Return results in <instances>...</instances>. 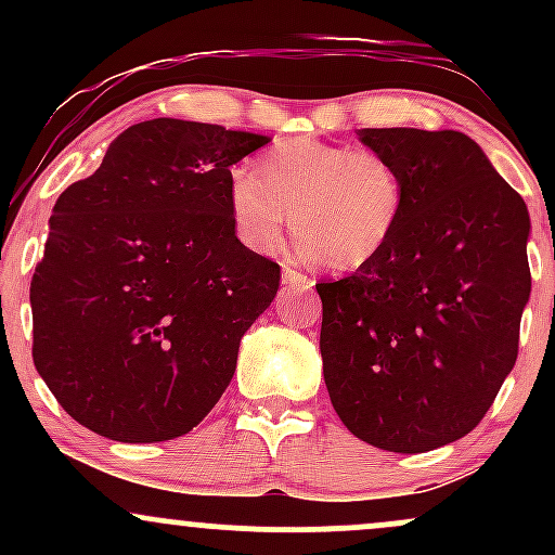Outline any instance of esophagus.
Returning a JSON list of instances; mask_svg holds the SVG:
<instances>
[{"label":"esophagus","instance_id":"1","mask_svg":"<svg viewBox=\"0 0 555 555\" xmlns=\"http://www.w3.org/2000/svg\"><path fill=\"white\" fill-rule=\"evenodd\" d=\"M282 282L295 286V289H310L313 286V279L308 276V273L297 271L295 266H284L282 269Z\"/></svg>","mask_w":555,"mask_h":555}]
</instances>
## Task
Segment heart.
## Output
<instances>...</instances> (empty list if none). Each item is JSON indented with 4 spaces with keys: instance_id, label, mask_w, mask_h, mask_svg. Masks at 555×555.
Returning <instances> with one entry per match:
<instances>
[{
    "instance_id": "heart-1",
    "label": "heart",
    "mask_w": 555,
    "mask_h": 555,
    "mask_svg": "<svg viewBox=\"0 0 555 555\" xmlns=\"http://www.w3.org/2000/svg\"><path fill=\"white\" fill-rule=\"evenodd\" d=\"M406 211V182L393 158L373 149L289 138L234 171L229 214L234 234L273 256L289 227L308 258L328 271H360L388 250Z\"/></svg>"
}]
</instances>
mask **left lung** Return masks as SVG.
<instances>
[{"label":"left lung","mask_w":555,"mask_h":555,"mask_svg":"<svg viewBox=\"0 0 555 555\" xmlns=\"http://www.w3.org/2000/svg\"><path fill=\"white\" fill-rule=\"evenodd\" d=\"M406 211L375 263L315 284L323 378L360 441L423 454L477 428L512 373L530 299V214L473 138L365 127Z\"/></svg>","instance_id":"8db88e82"}]
</instances>
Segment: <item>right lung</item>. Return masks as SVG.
Masks as SVG:
<instances>
[{"label": "right lung", "instance_id": "obj_1", "mask_svg": "<svg viewBox=\"0 0 555 555\" xmlns=\"http://www.w3.org/2000/svg\"><path fill=\"white\" fill-rule=\"evenodd\" d=\"M269 135L151 119L56 197L30 282L34 365L82 428L171 441L214 410L282 269L237 240L229 182Z\"/></svg>", "mask_w": 555, "mask_h": 555}]
</instances>
